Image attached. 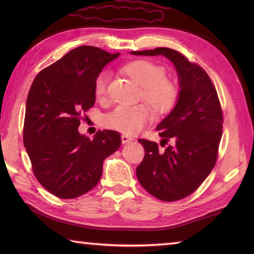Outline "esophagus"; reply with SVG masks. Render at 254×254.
<instances>
[{
  "label": "esophagus",
  "instance_id": "1",
  "mask_svg": "<svg viewBox=\"0 0 254 254\" xmlns=\"http://www.w3.org/2000/svg\"><path fill=\"white\" fill-rule=\"evenodd\" d=\"M121 139H122V144H127L133 141V137L132 136H128V135H126V134H123V135L121 136Z\"/></svg>",
  "mask_w": 254,
  "mask_h": 254
}]
</instances>
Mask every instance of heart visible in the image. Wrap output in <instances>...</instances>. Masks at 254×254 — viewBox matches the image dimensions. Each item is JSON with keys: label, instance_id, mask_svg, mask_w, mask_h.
I'll return each mask as SVG.
<instances>
[{"label": "heart", "instance_id": "obj_1", "mask_svg": "<svg viewBox=\"0 0 254 254\" xmlns=\"http://www.w3.org/2000/svg\"><path fill=\"white\" fill-rule=\"evenodd\" d=\"M134 82L142 86V96L154 110L165 115L174 109L178 100V88L170 79L164 77V68L148 60H135L123 66ZM108 72H101L95 79L94 91L97 98L107 94ZM153 110L146 104L119 105L105 117L106 127L124 134H135L153 119Z\"/></svg>", "mask_w": 254, "mask_h": 254}]
</instances>
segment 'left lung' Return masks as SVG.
<instances>
[{"instance_id":"left-lung-1","label":"left lung","mask_w":254,"mask_h":254,"mask_svg":"<svg viewBox=\"0 0 254 254\" xmlns=\"http://www.w3.org/2000/svg\"><path fill=\"white\" fill-rule=\"evenodd\" d=\"M134 56H164L174 63L179 95L174 109L157 126L160 145L139 138L144 159L136 168L141 186L161 201L174 202L190 195L216 164L223 131V112L207 73L180 52L169 48L131 51Z\"/></svg>"}]
</instances>
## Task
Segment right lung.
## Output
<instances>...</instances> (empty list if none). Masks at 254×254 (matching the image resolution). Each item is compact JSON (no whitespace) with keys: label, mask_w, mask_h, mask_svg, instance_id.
<instances>
[{"label":"right lung","mask_w":254,"mask_h":254,"mask_svg":"<svg viewBox=\"0 0 254 254\" xmlns=\"http://www.w3.org/2000/svg\"><path fill=\"white\" fill-rule=\"evenodd\" d=\"M119 53L80 46L42 69L27 97L23 139L41 186L53 195L75 198L96 187L102 164L118 150L116 131L79 134L82 113L95 105V79Z\"/></svg>","instance_id":"add662e5"}]
</instances>
